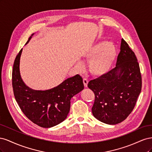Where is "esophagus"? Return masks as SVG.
Listing matches in <instances>:
<instances>
[{"instance_id": "esophagus-1", "label": "esophagus", "mask_w": 152, "mask_h": 152, "mask_svg": "<svg viewBox=\"0 0 152 152\" xmlns=\"http://www.w3.org/2000/svg\"><path fill=\"white\" fill-rule=\"evenodd\" d=\"M83 82H84V85L85 87H87V84H88V80H87L86 78H84L83 79Z\"/></svg>"}]
</instances>
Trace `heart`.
<instances>
[{"label": "heart", "mask_w": 152, "mask_h": 152, "mask_svg": "<svg viewBox=\"0 0 152 152\" xmlns=\"http://www.w3.org/2000/svg\"><path fill=\"white\" fill-rule=\"evenodd\" d=\"M116 48L107 41L95 44L84 55V58L89 61V71L92 75L101 76L107 73L116 58Z\"/></svg>", "instance_id": "obj_1"}]
</instances>
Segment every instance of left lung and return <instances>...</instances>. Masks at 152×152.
I'll list each match as a JSON object with an SVG mask.
<instances>
[{"label":"left lung","mask_w":152,"mask_h":152,"mask_svg":"<svg viewBox=\"0 0 152 152\" xmlns=\"http://www.w3.org/2000/svg\"><path fill=\"white\" fill-rule=\"evenodd\" d=\"M95 96L92 113L99 121L114 125L124 121L134 109L142 80L134 53L122 39L114 68L88 83Z\"/></svg>","instance_id":"1"}]
</instances>
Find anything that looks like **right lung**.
Returning <instances> with one entry per match:
<instances>
[{"instance_id":"1","label":"right lung","mask_w":152,"mask_h":152,"mask_svg":"<svg viewBox=\"0 0 152 152\" xmlns=\"http://www.w3.org/2000/svg\"><path fill=\"white\" fill-rule=\"evenodd\" d=\"M31 38L29 37L26 44ZM21 53L22 49L15 58L12 73V88L16 102L25 116L37 125L44 128L56 126L67 117L72 98L84 89L82 78L77 74L50 89H32L26 86L20 75Z\"/></svg>"}]
</instances>
